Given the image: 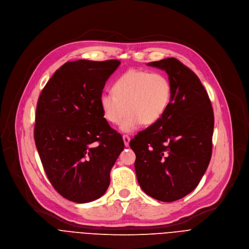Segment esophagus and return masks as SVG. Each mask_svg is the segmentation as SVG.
<instances>
[{
	"instance_id": "obj_1",
	"label": "esophagus",
	"mask_w": 249,
	"mask_h": 249,
	"mask_svg": "<svg viewBox=\"0 0 249 249\" xmlns=\"http://www.w3.org/2000/svg\"><path fill=\"white\" fill-rule=\"evenodd\" d=\"M123 141H124V144L125 146H129V143H130V137L128 135H123Z\"/></svg>"
}]
</instances>
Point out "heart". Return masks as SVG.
<instances>
[{"label": "heart", "mask_w": 249, "mask_h": 249, "mask_svg": "<svg viewBox=\"0 0 249 249\" xmlns=\"http://www.w3.org/2000/svg\"><path fill=\"white\" fill-rule=\"evenodd\" d=\"M114 92L105 91L100 95V107L104 118L117 124L126 133L136 130L142 123L157 122L167 110L172 87L169 79L162 73L132 69L115 82Z\"/></svg>", "instance_id": "heart-1"}]
</instances>
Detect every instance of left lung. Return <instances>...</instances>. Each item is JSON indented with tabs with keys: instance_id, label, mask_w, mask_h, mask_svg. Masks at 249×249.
<instances>
[{
	"instance_id": "1",
	"label": "left lung",
	"mask_w": 249,
	"mask_h": 249,
	"mask_svg": "<svg viewBox=\"0 0 249 249\" xmlns=\"http://www.w3.org/2000/svg\"><path fill=\"white\" fill-rule=\"evenodd\" d=\"M165 71L172 87L162 117L130 141L142 190L172 202L196 188L212 153L214 115L210 99L194 72L175 58L148 63Z\"/></svg>"
}]
</instances>
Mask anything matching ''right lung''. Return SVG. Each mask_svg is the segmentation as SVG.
I'll list each match as a JSON object with an SVG mask.
<instances>
[{"label":"right lung","mask_w":249,"mask_h":249,"mask_svg":"<svg viewBox=\"0 0 249 249\" xmlns=\"http://www.w3.org/2000/svg\"><path fill=\"white\" fill-rule=\"evenodd\" d=\"M120 61L67 62L44 87L37 104L34 138L44 170L66 199L87 203L110 184V171L124 149L100 107L106 81Z\"/></svg>","instance_id":"1"}]
</instances>
